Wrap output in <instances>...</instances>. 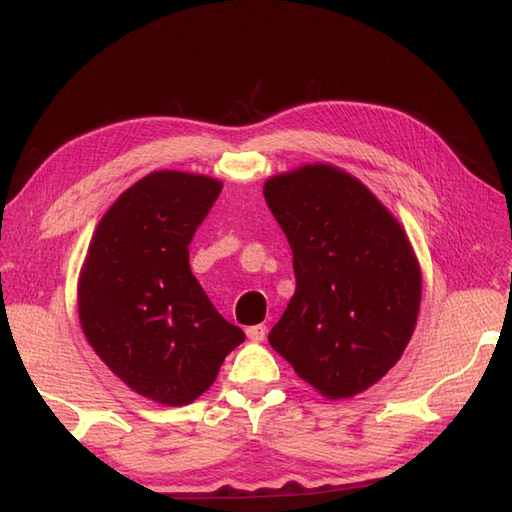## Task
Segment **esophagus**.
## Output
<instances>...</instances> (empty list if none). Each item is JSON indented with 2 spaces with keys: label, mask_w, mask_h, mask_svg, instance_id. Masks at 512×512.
<instances>
[{
  "label": "esophagus",
  "mask_w": 512,
  "mask_h": 512,
  "mask_svg": "<svg viewBox=\"0 0 512 512\" xmlns=\"http://www.w3.org/2000/svg\"><path fill=\"white\" fill-rule=\"evenodd\" d=\"M266 333H268L266 324H255V326H248V329H246L248 339H253V342H261V339L266 337Z\"/></svg>",
  "instance_id": "esophagus-1"
}]
</instances>
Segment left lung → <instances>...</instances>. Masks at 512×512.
<instances>
[{"mask_svg": "<svg viewBox=\"0 0 512 512\" xmlns=\"http://www.w3.org/2000/svg\"><path fill=\"white\" fill-rule=\"evenodd\" d=\"M264 196L296 274L268 342L322 396H355L381 381L413 335L422 296L413 248L376 196L339 168L277 175Z\"/></svg>", "mask_w": 512, "mask_h": 512, "instance_id": "obj_1", "label": "left lung"}]
</instances>
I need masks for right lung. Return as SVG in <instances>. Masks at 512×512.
Listing matches in <instances>:
<instances>
[{
	"mask_svg": "<svg viewBox=\"0 0 512 512\" xmlns=\"http://www.w3.org/2000/svg\"><path fill=\"white\" fill-rule=\"evenodd\" d=\"M222 183L157 170L101 218L82 268L80 320L108 368L168 406L196 400L244 342L190 270L188 246Z\"/></svg>",
	"mask_w": 512,
	"mask_h": 512,
	"instance_id": "obj_1",
	"label": "right lung"
}]
</instances>
